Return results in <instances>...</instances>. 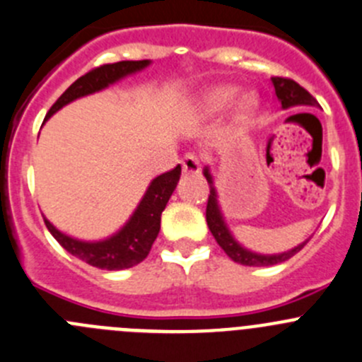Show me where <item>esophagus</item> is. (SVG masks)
Segmentation results:
<instances>
[{"label": "esophagus", "instance_id": "esophagus-1", "mask_svg": "<svg viewBox=\"0 0 362 362\" xmlns=\"http://www.w3.org/2000/svg\"><path fill=\"white\" fill-rule=\"evenodd\" d=\"M182 170H184V173H199L202 160L196 153H185L184 159H182Z\"/></svg>", "mask_w": 362, "mask_h": 362}]
</instances>
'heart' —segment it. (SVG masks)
Returning <instances> with one entry per match:
<instances>
[{
  "label": "heart",
  "instance_id": "heart-1",
  "mask_svg": "<svg viewBox=\"0 0 362 362\" xmlns=\"http://www.w3.org/2000/svg\"><path fill=\"white\" fill-rule=\"evenodd\" d=\"M233 93L235 90L230 86L217 88V90H214V92L206 97V104H209L210 110H221V107H224L228 103H230ZM252 106H255V100L247 97V99L244 100V110H251Z\"/></svg>",
  "mask_w": 362,
  "mask_h": 362
}]
</instances>
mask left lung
<instances>
[{"label": "left lung", "instance_id": "1", "mask_svg": "<svg viewBox=\"0 0 362 362\" xmlns=\"http://www.w3.org/2000/svg\"><path fill=\"white\" fill-rule=\"evenodd\" d=\"M272 83H274V90L278 99L281 100L283 107H290V106H318L317 99L308 92L306 88L300 86L299 83H296L290 77H272ZM205 177L206 182H209L210 187V194H209V202H206V224H209V230L212 231L214 238L217 240V244L224 249L228 256H230L233 262L240 263V265H249V267H269V265H276V263L286 262L288 258H292L296 252H299L300 249L306 245V242L300 245H297L296 249L292 251L281 252V255H256V252L247 251L242 245L237 244L231 233L228 231L226 224H224L223 216H221V210L217 206V194L216 189H214L212 184V177H210L209 170H205Z\"/></svg>", "mask_w": 362, "mask_h": 362}]
</instances>
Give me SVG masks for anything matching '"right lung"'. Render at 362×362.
I'll return each mask as SVG.
<instances>
[{"instance_id":"obj_1","label":"right lung","mask_w":362,"mask_h":362,"mask_svg":"<svg viewBox=\"0 0 362 362\" xmlns=\"http://www.w3.org/2000/svg\"><path fill=\"white\" fill-rule=\"evenodd\" d=\"M148 63V59H141V62H118L95 66V69H92L90 72L84 74V76H81L79 79L74 81L66 88L65 92L59 95V99L52 104L51 110L47 111L45 120L49 117H52L58 110H62L65 104L72 103V100L79 99L83 95H88V93L99 92V90L110 86L111 83L118 81L120 77L136 72V70L145 69ZM180 173L182 168L180 164H177L173 170L153 178L148 191L143 196L141 203L138 205L136 212L132 214L129 223L117 235L107 238V240L81 242L63 235L47 219H44V223L47 226V230L51 231L52 237L70 255L83 259L88 265L106 270L129 269V267L138 265L139 262H143L148 256L153 240H156L160 230V214L166 209L168 199H170L175 187H177Z\"/></svg>"}]
</instances>
